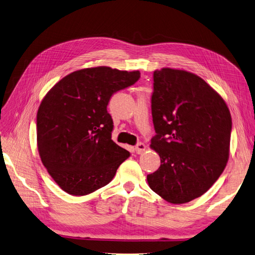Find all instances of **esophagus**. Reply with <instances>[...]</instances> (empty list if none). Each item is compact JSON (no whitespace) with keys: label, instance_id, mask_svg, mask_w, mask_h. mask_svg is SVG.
Returning a JSON list of instances; mask_svg holds the SVG:
<instances>
[{"label":"esophagus","instance_id":"34e87169","mask_svg":"<svg viewBox=\"0 0 255 255\" xmlns=\"http://www.w3.org/2000/svg\"><path fill=\"white\" fill-rule=\"evenodd\" d=\"M145 150H146V145H145V143L138 142L137 145L135 146V152H136L137 154H141Z\"/></svg>","mask_w":255,"mask_h":255}]
</instances>
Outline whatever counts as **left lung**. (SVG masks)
Here are the masks:
<instances>
[{
    "mask_svg": "<svg viewBox=\"0 0 255 255\" xmlns=\"http://www.w3.org/2000/svg\"><path fill=\"white\" fill-rule=\"evenodd\" d=\"M151 149L160 167L147 176L150 189L173 204L206 193L229 158L231 116L214 88L184 70L154 71Z\"/></svg>",
    "mask_w": 255,
    "mask_h": 255,
    "instance_id": "8db88e82",
    "label": "left lung"
}]
</instances>
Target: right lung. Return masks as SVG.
Returning a JSON list of instances; mask_svg holds the SVG:
<instances>
[{"mask_svg":"<svg viewBox=\"0 0 255 255\" xmlns=\"http://www.w3.org/2000/svg\"><path fill=\"white\" fill-rule=\"evenodd\" d=\"M139 71L109 66L75 71L55 84L39 105L37 149L42 164L62 191L88 195L113 180L130 153L112 139L107 113L113 94L134 84Z\"/></svg>","mask_w":255,"mask_h":255,"instance_id":"add662e5","label":"right lung"}]
</instances>
